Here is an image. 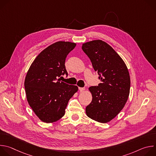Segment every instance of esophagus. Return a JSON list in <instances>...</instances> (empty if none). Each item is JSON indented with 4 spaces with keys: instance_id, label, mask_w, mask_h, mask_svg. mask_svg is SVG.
<instances>
[{
    "instance_id": "34e87169",
    "label": "esophagus",
    "mask_w": 156,
    "mask_h": 156,
    "mask_svg": "<svg viewBox=\"0 0 156 156\" xmlns=\"http://www.w3.org/2000/svg\"><path fill=\"white\" fill-rule=\"evenodd\" d=\"M78 89H79V90L80 91V92H82V91H84V90H85L84 87H79Z\"/></svg>"
}]
</instances>
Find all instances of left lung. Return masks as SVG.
Masks as SVG:
<instances>
[{
	"instance_id": "obj_1",
	"label": "left lung",
	"mask_w": 156,
	"mask_h": 156,
	"mask_svg": "<svg viewBox=\"0 0 156 156\" xmlns=\"http://www.w3.org/2000/svg\"><path fill=\"white\" fill-rule=\"evenodd\" d=\"M101 83L91 86L92 101L86 107L88 117L100 123L114 119L124 107L129 94L130 77L120 56L105 42L94 40L83 44Z\"/></svg>"
}]
</instances>
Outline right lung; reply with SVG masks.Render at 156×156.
Returning <instances> with one entry per match:
<instances>
[{
    "instance_id": "add662e5",
    "label": "right lung",
    "mask_w": 156,
    "mask_h": 156,
    "mask_svg": "<svg viewBox=\"0 0 156 156\" xmlns=\"http://www.w3.org/2000/svg\"><path fill=\"white\" fill-rule=\"evenodd\" d=\"M76 45L65 41L51 44L36 57L27 72L25 80L27 99L43 122L53 123L60 119L70 99L78 91L76 86L60 81L58 78L64 74L68 75L65 58Z\"/></svg>"
}]
</instances>
